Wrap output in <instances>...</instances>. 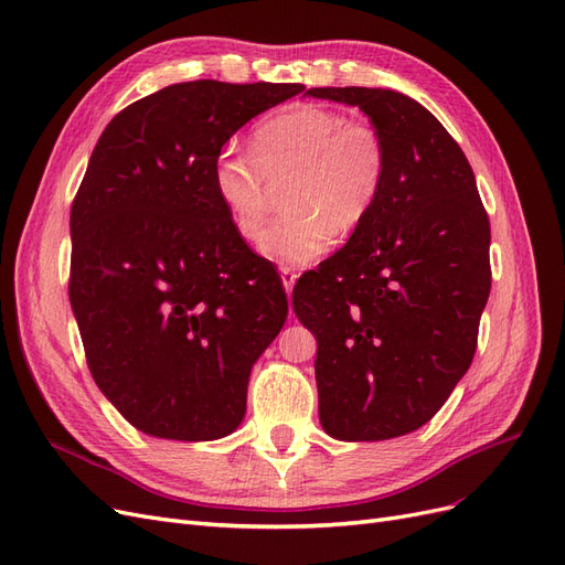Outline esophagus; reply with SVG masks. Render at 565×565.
Here are the masks:
<instances>
[{
	"label": "esophagus",
	"mask_w": 565,
	"mask_h": 565,
	"mask_svg": "<svg viewBox=\"0 0 565 565\" xmlns=\"http://www.w3.org/2000/svg\"><path fill=\"white\" fill-rule=\"evenodd\" d=\"M280 278H282V285H285V292L289 295V292H292V287H295L297 278H299V273H297L295 268L282 266V268H280Z\"/></svg>",
	"instance_id": "obj_1"
}]
</instances>
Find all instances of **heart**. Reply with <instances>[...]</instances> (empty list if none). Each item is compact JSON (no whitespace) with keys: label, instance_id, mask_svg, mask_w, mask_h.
<instances>
[{"label":"heart","instance_id":"b5f03b06","mask_svg":"<svg viewBox=\"0 0 565 565\" xmlns=\"http://www.w3.org/2000/svg\"><path fill=\"white\" fill-rule=\"evenodd\" d=\"M388 177V148L370 122L316 104L268 115L252 148L228 143L212 162V191L245 241L259 235L270 181H285L287 210L259 237L268 259L301 266L351 235L377 207Z\"/></svg>","mask_w":565,"mask_h":565}]
</instances>
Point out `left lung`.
I'll use <instances>...</instances> for the list:
<instances>
[{
	"label": "left lung",
	"mask_w": 565,
	"mask_h": 565,
	"mask_svg": "<svg viewBox=\"0 0 565 565\" xmlns=\"http://www.w3.org/2000/svg\"><path fill=\"white\" fill-rule=\"evenodd\" d=\"M358 106L388 148L377 207L351 241L299 278L292 303L318 339L322 429L386 440L419 429L469 370L490 295V221L471 164L405 94L318 87Z\"/></svg>",
	"instance_id": "left-lung-1"
}]
</instances>
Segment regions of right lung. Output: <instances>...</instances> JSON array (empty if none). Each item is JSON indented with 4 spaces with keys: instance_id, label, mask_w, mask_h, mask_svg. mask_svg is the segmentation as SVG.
Returning a JSON list of instances; mask_svg holds the SVG:
<instances>
[{
    "instance_id": "right-lung-1",
    "label": "right lung",
    "mask_w": 565,
    "mask_h": 565,
    "mask_svg": "<svg viewBox=\"0 0 565 565\" xmlns=\"http://www.w3.org/2000/svg\"><path fill=\"white\" fill-rule=\"evenodd\" d=\"M303 84L181 82L100 134L71 212V295L94 382L129 424L212 440L245 417L287 295L212 191V162Z\"/></svg>"
}]
</instances>
